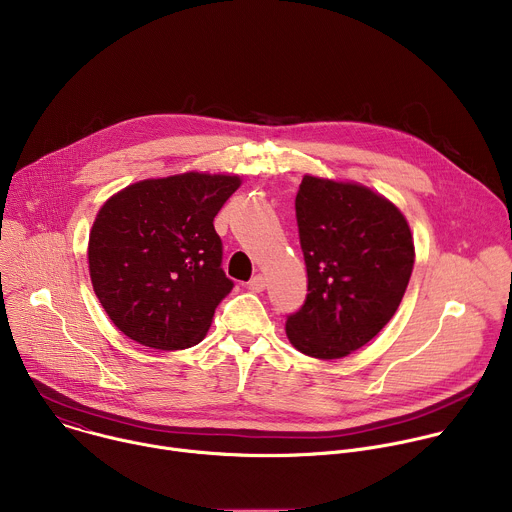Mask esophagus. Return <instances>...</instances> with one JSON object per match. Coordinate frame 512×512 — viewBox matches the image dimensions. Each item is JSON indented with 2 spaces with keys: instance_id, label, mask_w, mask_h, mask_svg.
Instances as JSON below:
<instances>
[{
  "instance_id": "1",
  "label": "esophagus",
  "mask_w": 512,
  "mask_h": 512,
  "mask_svg": "<svg viewBox=\"0 0 512 512\" xmlns=\"http://www.w3.org/2000/svg\"><path fill=\"white\" fill-rule=\"evenodd\" d=\"M265 285H267V279H265V275H261V273H257V275L247 283V287H249L251 291H255V294H259V291H263Z\"/></svg>"
}]
</instances>
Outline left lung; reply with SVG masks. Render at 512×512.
I'll list each match as a JSON object with an SVG mask.
<instances>
[{"label":"left lung","instance_id":"8db88e82","mask_svg":"<svg viewBox=\"0 0 512 512\" xmlns=\"http://www.w3.org/2000/svg\"><path fill=\"white\" fill-rule=\"evenodd\" d=\"M296 216L308 296L285 322L291 346L342 358L395 316L415 263L405 214L383 194L350 180L306 174Z\"/></svg>","mask_w":512,"mask_h":512}]
</instances>
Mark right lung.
Here are the masks:
<instances>
[{"instance_id":"right-lung-1","label":"right lung","mask_w":512,"mask_h":512,"mask_svg":"<svg viewBox=\"0 0 512 512\" xmlns=\"http://www.w3.org/2000/svg\"><path fill=\"white\" fill-rule=\"evenodd\" d=\"M241 176L184 172L139 180L99 208L89 233V273L111 322L160 350L198 344L233 289L221 269L214 216Z\"/></svg>"}]
</instances>
